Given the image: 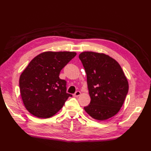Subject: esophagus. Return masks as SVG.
Here are the masks:
<instances>
[{
	"label": "esophagus",
	"instance_id": "obj_1",
	"mask_svg": "<svg viewBox=\"0 0 151 151\" xmlns=\"http://www.w3.org/2000/svg\"><path fill=\"white\" fill-rule=\"evenodd\" d=\"M81 95V91H76V93L73 94V96L74 97H78Z\"/></svg>",
	"mask_w": 151,
	"mask_h": 151
}]
</instances>
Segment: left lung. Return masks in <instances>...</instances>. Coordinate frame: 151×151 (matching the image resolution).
<instances>
[{
	"label": "left lung",
	"instance_id": "1",
	"mask_svg": "<svg viewBox=\"0 0 151 151\" xmlns=\"http://www.w3.org/2000/svg\"><path fill=\"white\" fill-rule=\"evenodd\" d=\"M79 58L86 73L91 98L84 110L98 120L115 116L122 108L129 90L128 81L120 65L102 53L84 52Z\"/></svg>",
	"mask_w": 151,
	"mask_h": 151
}]
</instances>
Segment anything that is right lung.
I'll return each mask as SVG.
<instances>
[{"instance_id":"right-lung-1","label":"right lung","mask_w":151,"mask_h":151,"mask_svg":"<svg viewBox=\"0 0 151 151\" xmlns=\"http://www.w3.org/2000/svg\"><path fill=\"white\" fill-rule=\"evenodd\" d=\"M76 56L74 52H45L33 58L22 73L19 86L22 99L28 111L40 119L54 116L69 97L67 81L60 73Z\"/></svg>"}]
</instances>
